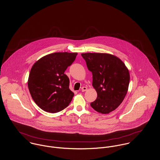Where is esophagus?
<instances>
[{
  "label": "esophagus",
  "mask_w": 160,
  "mask_h": 160,
  "mask_svg": "<svg viewBox=\"0 0 160 160\" xmlns=\"http://www.w3.org/2000/svg\"><path fill=\"white\" fill-rule=\"evenodd\" d=\"M87 90H88V88H87L86 87H82V88H81V91L82 92L86 91Z\"/></svg>",
  "instance_id": "esophagus-1"
}]
</instances>
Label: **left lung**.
I'll list each match as a JSON object with an SVG mask.
<instances>
[{
    "instance_id": "8db88e82",
    "label": "left lung",
    "mask_w": 160,
    "mask_h": 160,
    "mask_svg": "<svg viewBox=\"0 0 160 160\" xmlns=\"http://www.w3.org/2000/svg\"><path fill=\"white\" fill-rule=\"evenodd\" d=\"M92 73V86L97 93L91 106L97 112L108 114L116 110L128 91L130 75L124 62L106 53L81 54Z\"/></svg>"
}]
</instances>
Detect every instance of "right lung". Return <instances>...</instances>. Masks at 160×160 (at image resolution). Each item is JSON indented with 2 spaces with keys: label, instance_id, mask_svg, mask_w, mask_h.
<instances>
[{
  "label": "right lung",
  "instance_id": "1",
  "mask_svg": "<svg viewBox=\"0 0 160 160\" xmlns=\"http://www.w3.org/2000/svg\"><path fill=\"white\" fill-rule=\"evenodd\" d=\"M78 53L56 52L41 58L31 69L28 86L37 105L48 113H57L67 108L74 93L69 79L64 73L74 61Z\"/></svg>",
  "mask_w": 160,
  "mask_h": 160
}]
</instances>
